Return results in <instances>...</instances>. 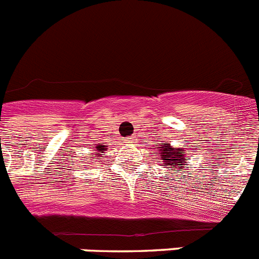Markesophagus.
<instances>
[{
  "mask_svg": "<svg viewBox=\"0 0 259 259\" xmlns=\"http://www.w3.org/2000/svg\"><path fill=\"white\" fill-rule=\"evenodd\" d=\"M124 143H127V144H134V143H136V137H135V136L127 137V139H125V140H124Z\"/></svg>",
  "mask_w": 259,
  "mask_h": 259,
  "instance_id": "34e87169",
  "label": "esophagus"
}]
</instances>
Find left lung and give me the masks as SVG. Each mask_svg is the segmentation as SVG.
I'll use <instances>...</instances> for the list:
<instances>
[{
	"label": "left lung",
	"mask_w": 259,
	"mask_h": 259,
	"mask_svg": "<svg viewBox=\"0 0 259 259\" xmlns=\"http://www.w3.org/2000/svg\"><path fill=\"white\" fill-rule=\"evenodd\" d=\"M183 152L184 150L182 148L176 149V148H171L168 144L162 143L161 146H159V150L157 153L159 155V158L163 159V162L166 163L168 170H171V168L178 170V168H183V163L187 162V159H184V157H183Z\"/></svg>",
	"instance_id": "8db88e82"
}]
</instances>
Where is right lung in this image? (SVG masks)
Returning a JSON list of instances; mask_svg holds the SVG:
<instances>
[{
  "instance_id": "1",
  "label": "right lung",
  "mask_w": 259,
  "mask_h": 259,
  "mask_svg": "<svg viewBox=\"0 0 259 259\" xmlns=\"http://www.w3.org/2000/svg\"><path fill=\"white\" fill-rule=\"evenodd\" d=\"M96 149H97V152H100V153H104L105 150H106V148H105L104 145H98L97 148H96ZM100 153H97V154H100ZM95 159H98V161H100V159H101V158H95Z\"/></svg>"
}]
</instances>
